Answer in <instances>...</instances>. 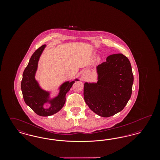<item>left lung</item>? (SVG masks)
I'll return each mask as SVG.
<instances>
[{
    "instance_id": "1",
    "label": "left lung",
    "mask_w": 160,
    "mask_h": 160,
    "mask_svg": "<svg viewBox=\"0 0 160 160\" xmlns=\"http://www.w3.org/2000/svg\"><path fill=\"white\" fill-rule=\"evenodd\" d=\"M97 82L84 84V99L89 108L108 118L122 111L131 98L134 77L129 59L114 54L96 68Z\"/></svg>"
}]
</instances>
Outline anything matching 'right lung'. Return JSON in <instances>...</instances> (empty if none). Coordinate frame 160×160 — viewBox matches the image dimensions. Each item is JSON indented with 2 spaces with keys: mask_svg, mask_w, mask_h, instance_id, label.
Segmentation results:
<instances>
[{
  "mask_svg": "<svg viewBox=\"0 0 160 160\" xmlns=\"http://www.w3.org/2000/svg\"><path fill=\"white\" fill-rule=\"evenodd\" d=\"M46 46L44 44L40 47L32 54L28 66L23 72L21 83V89L25 103L35 113L41 116H51L60 111L65 103L67 93L75 82L79 80L76 78L71 82H63L58 88V95L51 98V92L43 89L35 78L38 62ZM45 103L50 104V107L48 108H44Z\"/></svg>",
  "mask_w": 160,
  "mask_h": 160,
  "instance_id": "1",
  "label": "right lung"
}]
</instances>
